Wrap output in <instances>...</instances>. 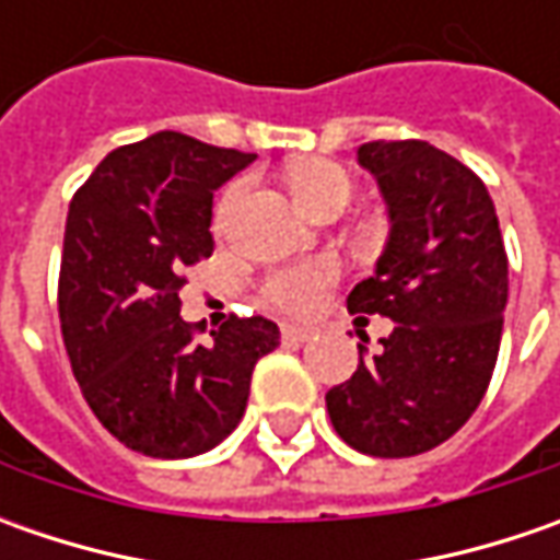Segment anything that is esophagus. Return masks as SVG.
Returning a JSON list of instances; mask_svg holds the SVG:
<instances>
[{"label": "esophagus", "mask_w": 560, "mask_h": 560, "mask_svg": "<svg viewBox=\"0 0 560 560\" xmlns=\"http://www.w3.org/2000/svg\"><path fill=\"white\" fill-rule=\"evenodd\" d=\"M314 336V330L308 327H299V324H283V339H292V342H308Z\"/></svg>", "instance_id": "1"}]
</instances>
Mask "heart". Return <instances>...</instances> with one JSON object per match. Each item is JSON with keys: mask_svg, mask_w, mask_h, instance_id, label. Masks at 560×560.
I'll use <instances>...</instances> for the list:
<instances>
[{"mask_svg": "<svg viewBox=\"0 0 560 560\" xmlns=\"http://www.w3.org/2000/svg\"><path fill=\"white\" fill-rule=\"evenodd\" d=\"M292 189L299 196V202L305 205L308 211H320L327 205H346L352 196V180L349 174L334 162H324V159H312V162H302L292 171ZM243 186L230 189L226 192L224 205H221V214H226L236 199H240ZM334 280V265L327 261H314V265H302V268H292L280 277L270 280V299L287 308V312H308L314 302H317V292L324 290L327 283Z\"/></svg>", "mask_w": 560, "mask_h": 560, "instance_id": "b5f03b06", "label": "heart"}]
</instances>
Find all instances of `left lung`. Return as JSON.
<instances>
[{
    "label": "left lung",
    "instance_id": "left-lung-1",
    "mask_svg": "<svg viewBox=\"0 0 560 560\" xmlns=\"http://www.w3.org/2000/svg\"><path fill=\"white\" fill-rule=\"evenodd\" d=\"M389 233L374 273L349 292L352 314L396 327L376 355L327 393L336 433L376 458L436 448L477 411L499 358L508 258L483 180L423 140L364 142Z\"/></svg>",
    "mask_w": 560,
    "mask_h": 560
}]
</instances>
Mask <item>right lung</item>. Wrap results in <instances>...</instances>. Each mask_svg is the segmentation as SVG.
<instances>
[{"instance_id":"add662e5","label":"right lung","mask_w":560,"mask_h":560,"mask_svg":"<svg viewBox=\"0 0 560 560\" xmlns=\"http://www.w3.org/2000/svg\"><path fill=\"white\" fill-rule=\"evenodd\" d=\"M255 162L177 130L108 152L65 224L58 317L80 393L102 427L149 458H192L246 415L255 361L280 346L268 317L196 339L184 270L214 252V189Z\"/></svg>"}]
</instances>
